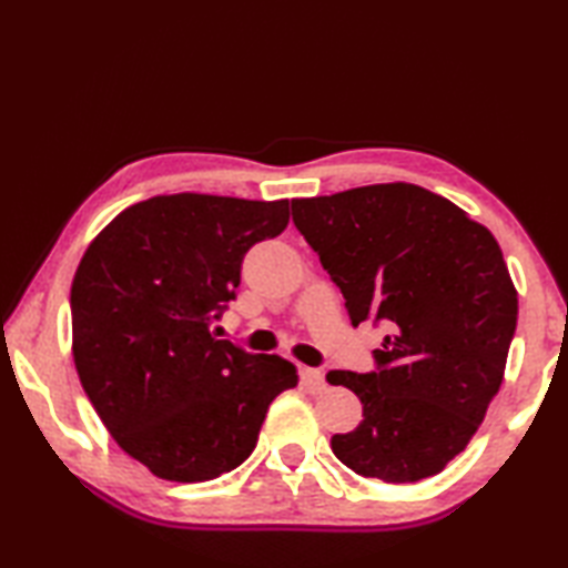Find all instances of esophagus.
Returning a JSON list of instances; mask_svg holds the SVG:
<instances>
[{
    "label": "esophagus",
    "instance_id": "1",
    "mask_svg": "<svg viewBox=\"0 0 568 568\" xmlns=\"http://www.w3.org/2000/svg\"><path fill=\"white\" fill-rule=\"evenodd\" d=\"M301 381L307 388L313 390H323L325 388V376L318 368H301Z\"/></svg>",
    "mask_w": 568,
    "mask_h": 568
}]
</instances>
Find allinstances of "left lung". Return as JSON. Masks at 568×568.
Segmentation results:
<instances>
[{
    "instance_id": "left-lung-1",
    "label": "left lung",
    "mask_w": 568,
    "mask_h": 568,
    "mask_svg": "<svg viewBox=\"0 0 568 568\" xmlns=\"http://www.w3.org/2000/svg\"><path fill=\"white\" fill-rule=\"evenodd\" d=\"M293 223L341 287L351 323H386L371 373L331 371L363 420L331 438L365 478L413 484L454 460L501 388L518 295L488 227L408 182L293 200Z\"/></svg>"
}]
</instances>
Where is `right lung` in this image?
Returning <instances> with one entry per match:
<instances>
[{
  "mask_svg": "<svg viewBox=\"0 0 568 568\" xmlns=\"http://www.w3.org/2000/svg\"><path fill=\"white\" fill-rule=\"evenodd\" d=\"M287 200L150 197L92 240L77 267L72 355L82 388L124 454L197 484L253 454L267 406L297 386L281 355L217 341L250 247L281 235Z\"/></svg>",
  "mask_w": 568,
  "mask_h": 568,
  "instance_id": "1",
  "label": "right lung"
}]
</instances>
